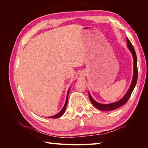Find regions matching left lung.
I'll list each match as a JSON object with an SVG mask.
<instances>
[{
  "mask_svg": "<svg viewBox=\"0 0 148 148\" xmlns=\"http://www.w3.org/2000/svg\"><path fill=\"white\" fill-rule=\"evenodd\" d=\"M127 47L130 50V51L131 52L133 56V79L132 81V83L130 84V86L127 92H126V94H125V96L122 98V99L117 102L110 103V104H101V103L96 102L95 100L93 99V98L91 97L90 93L89 92L88 94H89V99H90L92 105L97 109L103 110V111H109V110H112L116 109L119 108V107L122 106L128 101L134 88H135L136 86L137 79H138L137 57H136L135 49H134L131 42L130 41V40L128 39V38H127Z\"/></svg>",
  "mask_w": 148,
  "mask_h": 148,
  "instance_id": "8db88e82",
  "label": "left lung"
}]
</instances>
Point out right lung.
<instances>
[{
	"label": "right lung",
	"instance_id": "right-lung-1",
	"mask_svg": "<svg viewBox=\"0 0 148 148\" xmlns=\"http://www.w3.org/2000/svg\"><path fill=\"white\" fill-rule=\"evenodd\" d=\"M70 89V88L69 89L68 92H67L66 98V101H65V105H64V106L63 107V108H62V109H61V110H60V111L58 113V114H56V115H53V116H51V117H49L48 118H52V119L59 118V117H61V116H62V115H63V114H64L65 111V109H66V106H67V102H68V97H69V95Z\"/></svg>",
	"mask_w": 148,
	"mask_h": 148
}]
</instances>
